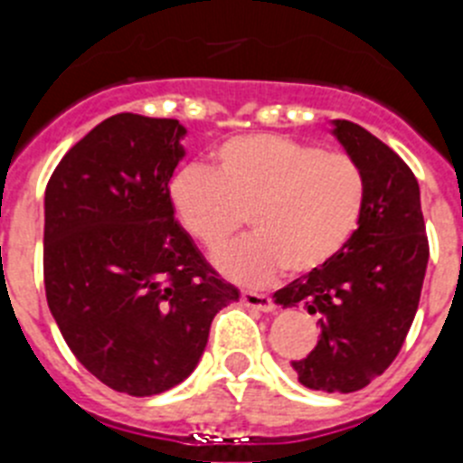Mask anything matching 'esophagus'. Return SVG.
<instances>
[{"label": "esophagus", "mask_w": 463, "mask_h": 463, "mask_svg": "<svg viewBox=\"0 0 463 463\" xmlns=\"http://www.w3.org/2000/svg\"><path fill=\"white\" fill-rule=\"evenodd\" d=\"M241 301H243V306H248V308H255V310H273V298L269 297V294H260V292H243L241 294Z\"/></svg>", "instance_id": "34e87169"}]
</instances>
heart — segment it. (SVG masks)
<instances>
[{"label":"heart","mask_w":463,"mask_h":463,"mask_svg":"<svg viewBox=\"0 0 463 463\" xmlns=\"http://www.w3.org/2000/svg\"><path fill=\"white\" fill-rule=\"evenodd\" d=\"M213 159L215 169L183 166L169 194L185 232L206 250L222 248L250 220L255 234L215 255L232 280L264 285L282 269L317 271L357 234L369 187L350 153L245 134L218 146Z\"/></svg>","instance_id":"1"}]
</instances>
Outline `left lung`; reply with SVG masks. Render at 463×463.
Masks as SVG:
<instances>
[{"mask_svg": "<svg viewBox=\"0 0 463 463\" xmlns=\"http://www.w3.org/2000/svg\"><path fill=\"white\" fill-rule=\"evenodd\" d=\"M334 137L366 174V211L357 234L326 267L273 294L282 308L304 306L320 320V341L292 362L310 390L350 394L399 354L415 320L429 241L420 185L403 159L350 120H334Z\"/></svg>", "mask_w": 463, "mask_h": 463, "instance_id": "1", "label": "left lung"}]
</instances>
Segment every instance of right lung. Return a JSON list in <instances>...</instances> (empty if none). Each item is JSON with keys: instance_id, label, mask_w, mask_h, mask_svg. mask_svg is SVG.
Returning <instances> with one entry per match:
<instances>
[{"instance_id": "obj_1", "label": "right lung", "mask_w": 463, "mask_h": 463, "mask_svg": "<svg viewBox=\"0 0 463 463\" xmlns=\"http://www.w3.org/2000/svg\"><path fill=\"white\" fill-rule=\"evenodd\" d=\"M185 134L171 118H106L55 166L43 199L48 308L85 369L129 396L183 383L213 317L239 301L174 220Z\"/></svg>"}]
</instances>
